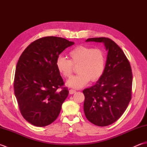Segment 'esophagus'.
I'll return each mask as SVG.
<instances>
[{"label":"esophagus","mask_w":147,"mask_h":147,"mask_svg":"<svg viewBox=\"0 0 147 147\" xmlns=\"http://www.w3.org/2000/svg\"><path fill=\"white\" fill-rule=\"evenodd\" d=\"M75 92H76V90H73V89H71V90H69V94H71V95L73 94V93H74Z\"/></svg>","instance_id":"obj_1"}]
</instances>
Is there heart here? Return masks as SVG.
<instances>
[{
	"label": "heart",
	"instance_id": "b5f03b06",
	"mask_svg": "<svg viewBox=\"0 0 147 147\" xmlns=\"http://www.w3.org/2000/svg\"><path fill=\"white\" fill-rule=\"evenodd\" d=\"M70 59L59 56L56 60V67L65 78L73 74V65L77 66V75L72 77L67 82L71 88L79 89L85 86L90 80L92 82L98 81L104 74L105 67V55L99 49L87 46H78L69 53Z\"/></svg>",
	"mask_w": 147,
	"mask_h": 147
}]
</instances>
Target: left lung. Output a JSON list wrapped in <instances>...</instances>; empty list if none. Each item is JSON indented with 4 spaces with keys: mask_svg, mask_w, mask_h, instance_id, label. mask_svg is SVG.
I'll return each instance as SVG.
<instances>
[{
    "mask_svg": "<svg viewBox=\"0 0 147 147\" xmlns=\"http://www.w3.org/2000/svg\"><path fill=\"white\" fill-rule=\"evenodd\" d=\"M86 42L103 43L108 52L103 75L94 85L83 91L84 112L95 125L109 126L123 115L131 98V68L123 51L112 40L101 37Z\"/></svg>",
    "mask_w": 147,
    "mask_h": 147,
    "instance_id": "obj_1",
    "label": "left lung"
}]
</instances>
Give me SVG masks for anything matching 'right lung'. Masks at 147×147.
Instances as JSON below:
<instances>
[{"instance_id": "add662e5", "label": "right lung", "mask_w": 147, "mask_h": 147, "mask_svg": "<svg viewBox=\"0 0 147 147\" xmlns=\"http://www.w3.org/2000/svg\"><path fill=\"white\" fill-rule=\"evenodd\" d=\"M73 42L46 36L32 42L22 53L16 67L14 94L23 117L38 127L53 123L67 98V88L56 67L60 54Z\"/></svg>"}]
</instances>
